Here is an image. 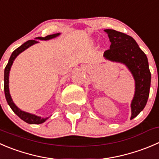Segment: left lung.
<instances>
[{"mask_svg": "<svg viewBox=\"0 0 159 159\" xmlns=\"http://www.w3.org/2000/svg\"><path fill=\"white\" fill-rule=\"evenodd\" d=\"M111 45L104 52L107 61L125 65L135 81V92L130 103L131 117H136L147 104L151 86V72L145 53L130 35L113 29H105Z\"/></svg>", "mask_w": 159, "mask_h": 159, "instance_id": "left-lung-1", "label": "left lung"}]
</instances>
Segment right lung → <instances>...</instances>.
Masks as SVG:
<instances>
[{
    "mask_svg": "<svg viewBox=\"0 0 159 159\" xmlns=\"http://www.w3.org/2000/svg\"><path fill=\"white\" fill-rule=\"evenodd\" d=\"M61 35V33H55L53 35H49L46 37H36L35 39H39V40H49V39H52L53 38H56V37L59 36ZM39 43V41L36 40H29L27 42H25V43H23L22 45L20 46L18 48H17L15 51H13V53H11L10 57V59H9L8 63H7V66L5 67L4 69V94H5V98L7 102V104L9 105V106L11 107V109L13 110V112L18 116V117L24 120L25 122L28 123L29 124H40L43 123L45 122L47 120H48L49 117H46V118H43L41 116H39L35 115V114L29 113V112H25V111L20 109L14 103L13 100H12L11 96L10 95V91H9V74H10L11 67L12 64H13L14 61L15 60V58L18 56L21 53H22L23 51L26 50V49L29 48L30 47H32L34 44Z\"/></svg>",
    "mask_w": 159,
    "mask_h": 159,
    "instance_id": "1",
    "label": "right lung"
}]
</instances>
